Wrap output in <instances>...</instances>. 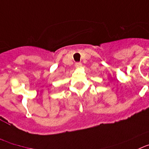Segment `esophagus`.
<instances>
[{"mask_svg": "<svg viewBox=\"0 0 149 149\" xmlns=\"http://www.w3.org/2000/svg\"><path fill=\"white\" fill-rule=\"evenodd\" d=\"M81 65H82V64H81V62H76V63L75 64V67H76V68H80V67H81Z\"/></svg>", "mask_w": 149, "mask_h": 149, "instance_id": "obj_1", "label": "esophagus"}]
</instances>
